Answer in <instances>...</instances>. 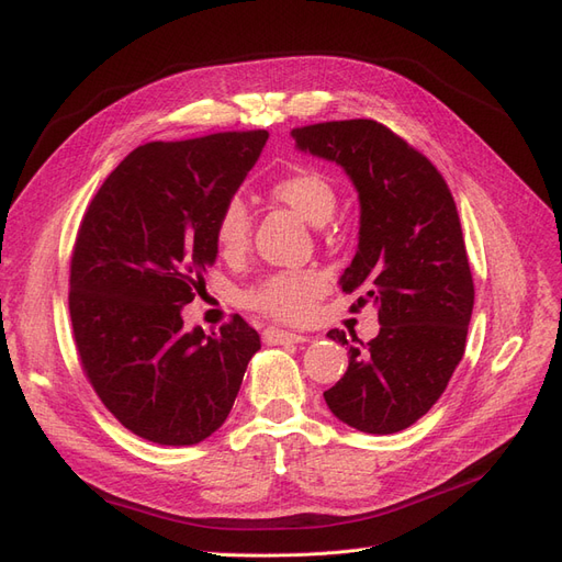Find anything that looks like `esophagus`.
<instances>
[{
  "instance_id": "34e87169",
  "label": "esophagus",
  "mask_w": 562,
  "mask_h": 562,
  "mask_svg": "<svg viewBox=\"0 0 562 562\" xmlns=\"http://www.w3.org/2000/svg\"><path fill=\"white\" fill-rule=\"evenodd\" d=\"M265 345H300V342H307V337L297 335V333H288V330H279V328H267L262 333Z\"/></svg>"
}]
</instances>
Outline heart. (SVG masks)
Wrapping results in <instances>:
<instances>
[{
	"label": "heart",
	"mask_w": 562,
	"mask_h": 562,
	"mask_svg": "<svg viewBox=\"0 0 562 562\" xmlns=\"http://www.w3.org/2000/svg\"><path fill=\"white\" fill-rule=\"evenodd\" d=\"M269 196L281 206L295 211L312 225H326L337 211L335 184L312 168L288 173L271 182ZM252 217L239 196L223 203L215 217V246L225 258H241L250 246ZM326 293V279L314 269H288L269 274L244 291L241 302L248 310L260 312L269 318L297 323L307 318L321 295Z\"/></svg>",
	"instance_id": "obj_1"
}]
</instances>
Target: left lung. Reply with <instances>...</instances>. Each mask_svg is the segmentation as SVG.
I'll return each mask as SVG.
<instances>
[{
	"label": "left lung",
	"instance_id": "obj_1",
	"mask_svg": "<svg viewBox=\"0 0 562 562\" xmlns=\"http://www.w3.org/2000/svg\"><path fill=\"white\" fill-rule=\"evenodd\" d=\"M295 147L339 164L361 201L359 250L339 285L372 302L380 333L349 347L330 413L366 434L411 427L443 394L467 347L473 279L450 187L438 168L372 119L293 128Z\"/></svg>",
	"mask_w": 562,
	"mask_h": 562
}]
</instances>
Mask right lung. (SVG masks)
<instances>
[{"label": "right lung", "mask_w": 562, "mask_h": 562, "mask_svg": "<svg viewBox=\"0 0 562 562\" xmlns=\"http://www.w3.org/2000/svg\"><path fill=\"white\" fill-rule=\"evenodd\" d=\"M267 131L135 147L83 213L70 262V318L83 372L128 431L194 446L223 427L260 335L236 314L184 330L217 258L215 217L258 161Z\"/></svg>", "instance_id": "obj_1"}]
</instances>
